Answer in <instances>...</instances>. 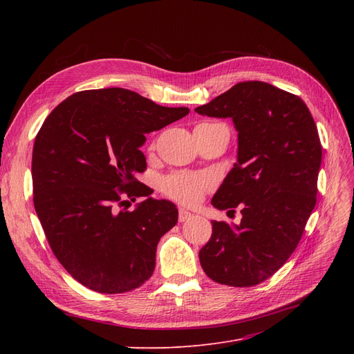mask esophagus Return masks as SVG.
<instances>
[{
	"label": "esophagus",
	"mask_w": 354,
	"mask_h": 354,
	"mask_svg": "<svg viewBox=\"0 0 354 354\" xmlns=\"http://www.w3.org/2000/svg\"><path fill=\"white\" fill-rule=\"evenodd\" d=\"M194 216V214H191L188 209H185V208H179V222H185V221H188V219H191Z\"/></svg>",
	"instance_id": "esophagus-1"
}]
</instances>
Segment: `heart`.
Segmentation results:
<instances>
[{"mask_svg":"<svg viewBox=\"0 0 354 354\" xmlns=\"http://www.w3.org/2000/svg\"><path fill=\"white\" fill-rule=\"evenodd\" d=\"M209 188L211 180L207 176L188 172H178L163 180V192L185 205H195Z\"/></svg>","mask_w":354,"mask_h":354,"instance_id":"1","label":"heart"}]
</instances>
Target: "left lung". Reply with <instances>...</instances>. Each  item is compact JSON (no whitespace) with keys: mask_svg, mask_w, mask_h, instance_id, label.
<instances>
[{"mask_svg":"<svg viewBox=\"0 0 354 354\" xmlns=\"http://www.w3.org/2000/svg\"><path fill=\"white\" fill-rule=\"evenodd\" d=\"M208 118H231L238 132L236 163L211 203L239 207V225L212 221L199 251L215 283L251 287L266 281L299 245L315 207L322 143L306 103L264 82H243L195 109Z\"/></svg>","mask_w":354,"mask_h":354,"instance_id":"left-lung-1","label":"left lung"}]
</instances>
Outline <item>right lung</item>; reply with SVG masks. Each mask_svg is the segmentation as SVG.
Here are the masks:
<instances>
[{
    "label": "right lung",
    "mask_w": 354,
    "mask_h": 354,
    "mask_svg": "<svg viewBox=\"0 0 354 354\" xmlns=\"http://www.w3.org/2000/svg\"><path fill=\"white\" fill-rule=\"evenodd\" d=\"M188 113L109 87L74 93L44 120L32 149L34 208L54 255L84 287L119 294L153 274L158 243L176 225L178 209L136 180L146 169L140 147L146 133ZM122 196L145 201L119 210L129 203Z\"/></svg>",
    "instance_id": "1"
}]
</instances>
